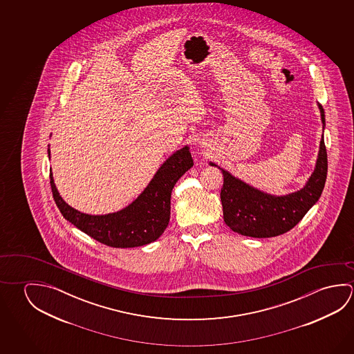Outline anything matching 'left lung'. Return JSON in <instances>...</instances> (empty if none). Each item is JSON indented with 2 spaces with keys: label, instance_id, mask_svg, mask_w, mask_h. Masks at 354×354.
<instances>
[{
  "label": "left lung",
  "instance_id": "1",
  "mask_svg": "<svg viewBox=\"0 0 354 354\" xmlns=\"http://www.w3.org/2000/svg\"><path fill=\"white\" fill-rule=\"evenodd\" d=\"M322 123L325 111L319 104ZM212 167H217L209 162ZM223 186L221 203L227 226L234 232L255 238L275 237L288 232L319 201L327 178V151L324 136L319 143L316 168L306 185L285 196H272L257 190L221 169Z\"/></svg>",
  "mask_w": 354,
  "mask_h": 354
}]
</instances>
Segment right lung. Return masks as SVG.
<instances>
[{"mask_svg":"<svg viewBox=\"0 0 354 354\" xmlns=\"http://www.w3.org/2000/svg\"><path fill=\"white\" fill-rule=\"evenodd\" d=\"M50 156V151L48 149ZM194 165L187 147L174 153L159 168L145 192L126 209L115 214L91 216L73 209L59 195L53 180V197L65 220L100 243L115 248L149 244L162 236L170 220V196L176 181Z\"/></svg>","mask_w":354,"mask_h":354,"instance_id":"obj_1","label":"right lung"}]
</instances>
